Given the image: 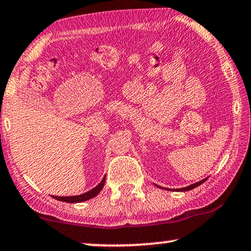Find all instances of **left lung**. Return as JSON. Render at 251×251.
<instances>
[{
    "label": "left lung",
    "mask_w": 251,
    "mask_h": 251,
    "mask_svg": "<svg viewBox=\"0 0 251 251\" xmlns=\"http://www.w3.org/2000/svg\"><path fill=\"white\" fill-rule=\"evenodd\" d=\"M206 179H207V178H206ZM206 179H203V180L198 181V182H196V184H193V185H190V186H187V187H185V188H180V190H181V192H187V190H190V189L196 188V187H198L200 185L203 184V182H204L205 180H206Z\"/></svg>",
    "instance_id": "8db88e82"
}]
</instances>
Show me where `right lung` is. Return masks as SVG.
I'll return each mask as SVG.
<instances>
[{
  "label": "right lung",
  "instance_id": "add662e5",
  "mask_svg": "<svg viewBox=\"0 0 251 251\" xmlns=\"http://www.w3.org/2000/svg\"><path fill=\"white\" fill-rule=\"evenodd\" d=\"M104 181H106V176H104L101 182L98 186H96L95 188L89 190V192L82 194V195H77V196H67V197H59V196H54L55 200L61 201H65V203H81V201H85L90 200V198H93L95 196L98 195L100 193V190L102 189V187L104 185Z\"/></svg>",
  "mask_w": 251,
  "mask_h": 251
}]
</instances>
